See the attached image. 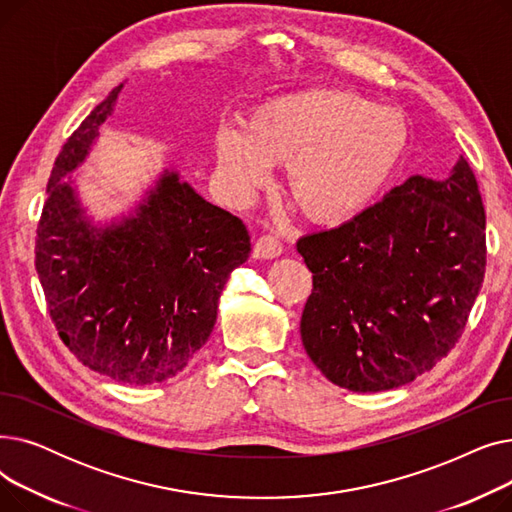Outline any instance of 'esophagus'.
<instances>
[{
	"instance_id": "34e87169",
	"label": "esophagus",
	"mask_w": 512,
	"mask_h": 512,
	"mask_svg": "<svg viewBox=\"0 0 512 512\" xmlns=\"http://www.w3.org/2000/svg\"><path fill=\"white\" fill-rule=\"evenodd\" d=\"M284 251L280 238L272 236V234H263L257 238L255 247H253V257L257 259H276L280 257Z\"/></svg>"
}]
</instances>
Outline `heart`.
<instances>
[{"instance_id":"heart-1","label":"heart","mask_w":512,"mask_h":512,"mask_svg":"<svg viewBox=\"0 0 512 512\" xmlns=\"http://www.w3.org/2000/svg\"><path fill=\"white\" fill-rule=\"evenodd\" d=\"M411 143L407 118L344 89H309L263 101L240 134L215 139V164L236 195H249L270 166H286L284 197L317 226L357 220L382 197Z\"/></svg>"}]
</instances>
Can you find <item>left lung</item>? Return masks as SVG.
<instances>
[{
    "label": "left lung",
    "mask_w": 512,
    "mask_h": 512,
    "mask_svg": "<svg viewBox=\"0 0 512 512\" xmlns=\"http://www.w3.org/2000/svg\"><path fill=\"white\" fill-rule=\"evenodd\" d=\"M313 274L301 338L353 392L413 382L465 332L486 274V211L467 159L446 180L411 176L357 220L297 242Z\"/></svg>",
    "instance_id": "1"
}]
</instances>
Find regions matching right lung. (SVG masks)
<instances>
[{
    "label": "right lung",
    "instance_id": "1",
    "mask_svg": "<svg viewBox=\"0 0 512 512\" xmlns=\"http://www.w3.org/2000/svg\"><path fill=\"white\" fill-rule=\"evenodd\" d=\"M112 89L64 143L37 226L35 267L49 317L85 367L130 386L159 384L207 342L220 294L251 253L236 215L168 172L137 218L91 228L62 176L85 159L112 114Z\"/></svg>",
    "mask_w": 512,
    "mask_h": 512
}]
</instances>
